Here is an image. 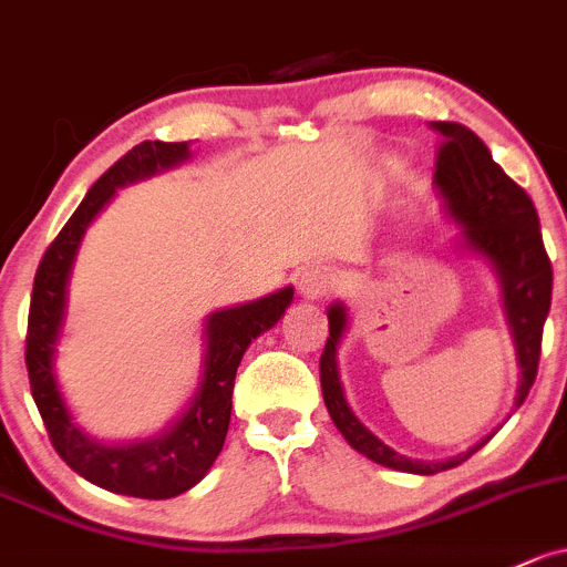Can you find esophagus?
Returning a JSON list of instances; mask_svg holds the SVG:
<instances>
[{"instance_id": "34e87169", "label": "esophagus", "mask_w": 567, "mask_h": 567, "mask_svg": "<svg viewBox=\"0 0 567 567\" xmlns=\"http://www.w3.org/2000/svg\"><path fill=\"white\" fill-rule=\"evenodd\" d=\"M332 286V272L319 265H308L306 270L300 272V278H297V289H300V295L306 297V300H321V297L330 295Z\"/></svg>"}]
</instances>
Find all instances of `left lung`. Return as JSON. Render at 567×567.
Returning a JSON list of instances; mask_svg holds the SVG:
<instances>
[{
  "mask_svg": "<svg viewBox=\"0 0 567 567\" xmlns=\"http://www.w3.org/2000/svg\"><path fill=\"white\" fill-rule=\"evenodd\" d=\"M432 126L443 135L435 173H432V184L437 188V197L443 199V210L460 227L462 246L489 261L501 284L505 321L511 327L516 364H519V386L514 398V405L519 408L538 373L540 334H544V321L551 306V261L540 237L538 210L525 188L516 186L503 173L501 164L492 159L489 148L476 132L454 121H435ZM327 319H330V338L319 362L321 394H324V405L334 427L359 454L392 471L432 476V473L462 465L501 430L489 432L476 446L446 462L411 460L389 449L359 422L346 403L338 370V346L343 332L349 330V310L334 302L327 310Z\"/></svg>",
  "mask_w": 567,
  "mask_h": 567,
  "instance_id": "obj_1",
  "label": "left lung"
}]
</instances>
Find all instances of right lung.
Instances as JSON below:
<instances>
[{"mask_svg": "<svg viewBox=\"0 0 567 567\" xmlns=\"http://www.w3.org/2000/svg\"><path fill=\"white\" fill-rule=\"evenodd\" d=\"M188 159V143H162L145 140L126 151L118 162L89 188L83 203L72 213L56 240L48 246L38 276H34L32 306L27 330V370L32 398L51 435L59 456L91 484L118 495L167 501L203 481L216 462L229 430L233 413L235 373L254 338L278 324L289 308L295 289L272 291L246 306L224 308L205 321V359L203 375L186 411L159 435L132 443H100L86 435L72 419L64 394L59 389L56 359L59 334L64 327L66 289L72 265L89 224L113 199L115 188L135 184L162 169Z\"/></svg>", "mask_w": 567, "mask_h": 567, "instance_id": "add662e5", "label": "right lung"}]
</instances>
